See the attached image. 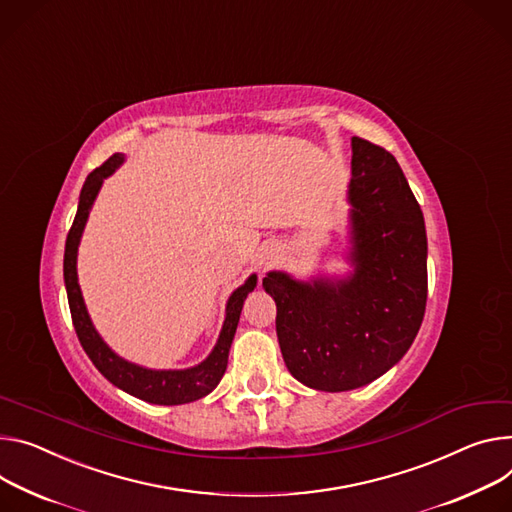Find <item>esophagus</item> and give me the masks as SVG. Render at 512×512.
Returning a JSON list of instances; mask_svg holds the SVG:
<instances>
[{
  "instance_id": "esophagus-1",
  "label": "esophagus",
  "mask_w": 512,
  "mask_h": 512,
  "mask_svg": "<svg viewBox=\"0 0 512 512\" xmlns=\"http://www.w3.org/2000/svg\"><path fill=\"white\" fill-rule=\"evenodd\" d=\"M265 263H269V257H261V265H265Z\"/></svg>"
}]
</instances>
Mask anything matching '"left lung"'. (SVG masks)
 <instances>
[{"label":"left lung","mask_w":512,"mask_h":512,"mask_svg":"<svg viewBox=\"0 0 512 512\" xmlns=\"http://www.w3.org/2000/svg\"><path fill=\"white\" fill-rule=\"evenodd\" d=\"M347 275L296 280L269 271L275 331L290 374L320 392L384 376L410 349L427 306V230L410 185L386 149L351 138Z\"/></svg>","instance_id":"left-lung-1"}]
</instances>
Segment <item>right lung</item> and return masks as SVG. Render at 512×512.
<instances>
[{
  "instance_id": "add662e5",
  "label": "right lung",
  "mask_w": 512,
  "mask_h": 512,
  "mask_svg": "<svg viewBox=\"0 0 512 512\" xmlns=\"http://www.w3.org/2000/svg\"><path fill=\"white\" fill-rule=\"evenodd\" d=\"M124 155L116 153L112 155L102 167L94 169L81 188L79 194V204H77V214L73 220V226L67 235L65 243V259H63V275H65V288H67V300L71 308V318H73V327L79 337V343L87 357L91 359L98 367L100 374L114 384L116 388L124 390L126 394L141 398L151 404H163V406H173V404H188L194 400H200L208 396L218 382L222 380L226 363H228V351L232 345V339H235L237 327H239V318L241 310L245 304V298L257 288V275L251 273L245 284L239 286L235 292L228 296L226 310H224V322L218 335V341L210 355L200 361L194 367H185V369H151L145 365L132 363L124 357H120L96 331L94 322H91V316L87 312V306L83 302V294L79 288V277H77V251L79 243L83 237V230L91 212V206H94L104 179L114 175L118 167L124 163Z\"/></svg>"
}]
</instances>
